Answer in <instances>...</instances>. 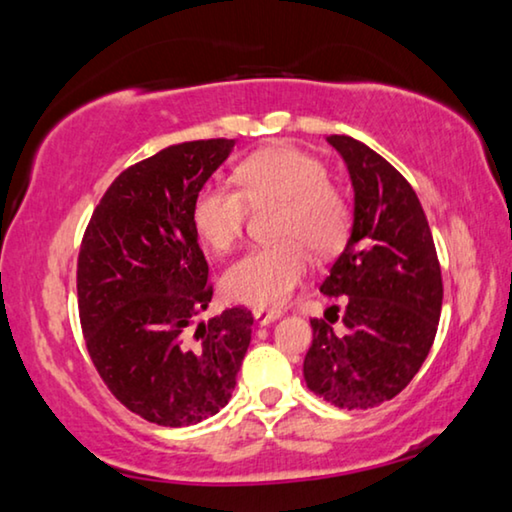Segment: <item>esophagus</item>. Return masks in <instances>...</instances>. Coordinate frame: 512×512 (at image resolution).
<instances>
[{
  "mask_svg": "<svg viewBox=\"0 0 512 512\" xmlns=\"http://www.w3.org/2000/svg\"><path fill=\"white\" fill-rule=\"evenodd\" d=\"M255 322L257 325H269V322L280 318V311H266V308H255Z\"/></svg>",
  "mask_w": 512,
  "mask_h": 512,
  "instance_id": "34e87169",
  "label": "esophagus"
}]
</instances>
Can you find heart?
<instances>
[{
    "mask_svg": "<svg viewBox=\"0 0 512 512\" xmlns=\"http://www.w3.org/2000/svg\"><path fill=\"white\" fill-rule=\"evenodd\" d=\"M241 190L201 187L192 204V225L215 253H227L241 239L250 206H278L273 239L250 250L222 276V290L236 304L283 306L308 271V253L327 255L348 232L350 208L341 187L327 178L318 157L287 143L255 150L236 169Z\"/></svg>",
    "mask_w": 512,
    "mask_h": 512,
    "instance_id": "b5f03b06",
    "label": "heart"
}]
</instances>
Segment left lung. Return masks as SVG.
<instances>
[{
    "label": "left lung",
    "instance_id": "left-lung-1",
    "mask_svg": "<svg viewBox=\"0 0 512 512\" xmlns=\"http://www.w3.org/2000/svg\"><path fill=\"white\" fill-rule=\"evenodd\" d=\"M327 141L355 190L350 239L320 285L327 297H345V334L311 320L304 378L331 406L366 410L397 397L427 359L443 306L441 264L406 178L352 136Z\"/></svg>",
    "mask_w": 512,
    "mask_h": 512
}]
</instances>
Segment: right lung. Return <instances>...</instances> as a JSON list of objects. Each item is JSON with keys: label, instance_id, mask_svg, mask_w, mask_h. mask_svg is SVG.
I'll list each match as a JSON object with an SVG mask.
<instances>
[{"label": "right lung", "instance_id": "1", "mask_svg": "<svg viewBox=\"0 0 512 512\" xmlns=\"http://www.w3.org/2000/svg\"><path fill=\"white\" fill-rule=\"evenodd\" d=\"M234 139L176 143L122 171L78 253V315L104 385L160 427H187L232 399L253 315L227 308L194 325L213 297L192 204Z\"/></svg>", "mask_w": 512, "mask_h": 512}]
</instances>
